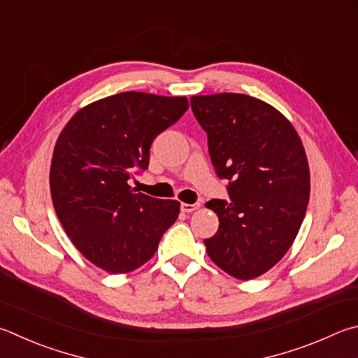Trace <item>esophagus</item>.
Here are the masks:
<instances>
[{
  "label": "esophagus",
  "mask_w": 358,
  "mask_h": 358,
  "mask_svg": "<svg viewBox=\"0 0 358 358\" xmlns=\"http://www.w3.org/2000/svg\"><path fill=\"white\" fill-rule=\"evenodd\" d=\"M181 211L183 213H192L200 208V203H181Z\"/></svg>",
  "instance_id": "34e87169"
}]
</instances>
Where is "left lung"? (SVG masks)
<instances>
[{
    "instance_id": "obj_1",
    "label": "left lung",
    "mask_w": 358,
    "mask_h": 358,
    "mask_svg": "<svg viewBox=\"0 0 358 358\" xmlns=\"http://www.w3.org/2000/svg\"><path fill=\"white\" fill-rule=\"evenodd\" d=\"M191 106L216 173L230 181V201L206 203L219 217L206 252L227 274L252 280L280 262L301 229L310 199L305 148L287 117L255 96L194 95Z\"/></svg>"
}]
</instances>
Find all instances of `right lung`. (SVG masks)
<instances>
[{"label":"right lung","instance_id":"right-lung-1","mask_svg":"<svg viewBox=\"0 0 358 358\" xmlns=\"http://www.w3.org/2000/svg\"><path fill=\"white\" fill-rule=\"evenodd\" d=\"M186 96L122 92L81 108L56 141L50 189L64 230L83 257L111 274L141 268L177 220L180 201L136 192L153 139L183 115Z\"/></svg>","mask_w":358,"mask_h":358}]
</instances>
